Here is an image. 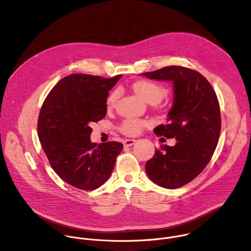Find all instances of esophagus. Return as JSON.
<instances>
[{"label": "esophagus", "instance_id": "obj_1", "mask_svg": "<svg viewBox=\"0 0 251 251\" xmlns=\"http://www.w3.org/2000/svg\"><path fill=\"white\" fill-rule=\"evenodd\" d=\"M135 142H136V140H134V139H126V140L123 142V144H124L125 147H129V146L134 145Z\"/></svg>", "mask_w": 251, "mask_h": 251}]
</instances>
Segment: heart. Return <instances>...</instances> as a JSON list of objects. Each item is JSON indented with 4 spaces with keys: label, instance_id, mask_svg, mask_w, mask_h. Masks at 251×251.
Listing matches in <instances>:
<instances>
[{
    "label": "heart",
    "instance_id": "1",
    "mask_svg": "<svg viewBox=\"0 0 251 251\" xmlns=\"http://www.w3.org/2000/svg\"><path fill=\"white\" fill-rule=\"evenodd\" d=\"M133 90L145 101L158 106L162 99H164L168 94V89L164 85L149 80V79H140L133 83ZM120 96L119 90L111 91L106 99L107 106L111 108L113 107ZM150 123L147 120L137 119V118H127L122 121L119 126V130L126 136H136L141 133V131L147 127Z\"/></svg>",
    "mask_w": 251,
    "mask_h": 251
}]
</instances>
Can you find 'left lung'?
Listing matches in <instances>:
<instances>
[{
    "instance_id": "8db88e82",
    "label": "left lung",
    "mask_w": 251,
    "mask_h": 251,
    "mask_svg": "<svg viewBox=\"0 0 251 251\" xmlns=\"http://www.w3.org/2000/svg\"><path fill=\"white\" fill-rule=\"evenodd\" d=\"M142 75L173 81L175 93L169 123L154 132L175 138L176 144L156 149L146 163L147 175L163 188L183 187L202 172L217 148L222 128L218 96L203 75L188 67L171 65Z\"/></svg>"
}]
</instances>
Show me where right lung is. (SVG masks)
<instances>
[{
    "label": "right lung",
    "mask_w": 251,
    "mask_h": 251,
    "mask_svg": "<svg viewBox=\"0 0 251 251\" xmlns=\"http://www.w3.org/2000/svg\"><path fill=\"white\" fill-rule=\"evenodd\" d=\"M120 77L67 75L42 105L38 134L43 150L56 175L76 189L92 191L102 186L123 149L115 141L98 145L90 142V125L105 117L108 91Z\"/></svg>",
    "instance_id": "obj_1"
}]
</instances>
